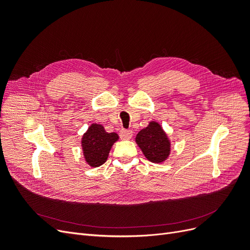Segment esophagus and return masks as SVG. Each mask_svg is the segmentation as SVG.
<instances>
[{
  "mask_svg": "<svg viewBox=\"0 0 250 250\" xmlns=\"http://www.w3.org/2000/svg\"><path fill=\"white\" fill-rule=\"evenodd\" d=\"M132 137V131L130 129H121L120 130V138L123 140H129Z\"/></svg>",
  "mask_w": 250,
  "mask_h": 250,
  "instance_id": "34e87169",
  "label": "esophagus"
}]
</instances>
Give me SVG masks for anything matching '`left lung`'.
Instances as JSON below:
<instances>
[{"instance_id":"8db88e82","label":"left lung","mask_w":250,"mask_h":250,"mask_svg":"<svg viewBox=\"0 0 250 250\" xmlns=\"http://www.w3.org/2000/svg\"><path fill=\"white\" fill-rule=\"evenodd\" d=\"M147 160L152 163H162L170 153V142L162 127L151 122L148 127L142 129L135 138Z\"/></svg>"}]
</instances>
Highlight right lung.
I'll return each instance as SVG.
<instances>
[{"label":"right lung","mask_w":250,"mask_h":250,"mask_svg":"<svg viewBox=\"0 0 250 250\" xmlns=\"http://www.w3.org/2000/svg\"><path fill=\"white\" fill-rule=\"evenodd\" d=\"M115 132H106L102 125H90L82 138V150L86 163L99 167L106 162L112 144L118 140Z\"/></svg>","instance_id":"right-lung-1"}]
</instances>
